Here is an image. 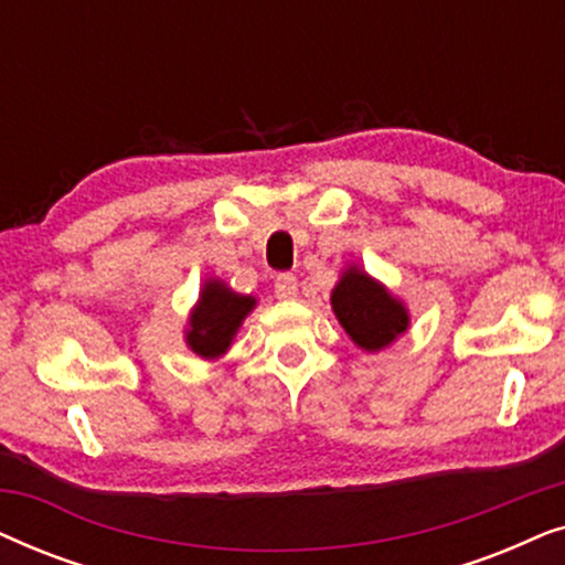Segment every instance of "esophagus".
Wrapping results in <instances>:
<instances>
[{
	"mask_svg": "<svg viewBox=\"0 0 565 565\" xmlns=\"http://www.w3.org/2000/svg\"><path fill=\"white\" fill-rule=\"evenodd\" d=\"M275 296L280 300H290L298 296V280L296 275H277L275 280Z\"/></svg>",
	"mask_w": 565,
	"mask_h": 565,
	"instance_id": "1",
	"label": "esophagus"
}]
</instances>
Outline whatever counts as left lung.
<instances>
[{
  "label": "left lung",
  "instance_id": "1",
  "mask_svg": "<svg viewBox=\"0 0 565 565\" xmlns=\"http://www.w3.org/2000/svg\"><path fill=\"white\" fill-rule=\"evenodd\" d=\"M331 308L347 334L365 352H377L408 329V311L388 288L360 267H347L331 290Z\"/></svg>",
  "mask_w": 565,
  "mask_h": 565
}]
</instances>
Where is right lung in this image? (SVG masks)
<instances>
[{"instance_id": "right-lung-1", "label": "right lung", "mask_w": 565, "mask_h": 565, "mask_svg": "<svg viewBox=\"0 0 565 565\" xmlns=\"http://www.w3.org/2000/svg\"><path fill=\"white\" fill-rule=\"evenodd\" d=\"M254 306L257 300L252 296H238L223 280H205L198 306L190 313V329L184 334L188 347L205 360L226 354L238 327Z\"/></svg>"}]
</instances>
